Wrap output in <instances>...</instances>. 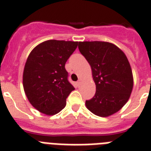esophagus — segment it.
I'll use <instances>...</instances> for the list:
<instances>
[{
    "label": "esophagus",
    "instance_id": "1",
    "mask_svg": "<svg viewBox=\"0 0 151 151\" xmlns=\"http://www.w3.org/2000/svg\"><path fill=\"white\" fill-rule=\"evenodd\" d=\"M76 84H77V86H78L80 85V81H78V82H77V83H76Z\"/></svg>",
    "mask_w": 151,
    "mask_h": 151
}]
</instances>
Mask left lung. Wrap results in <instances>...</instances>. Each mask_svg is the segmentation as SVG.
I'll use <instances>...</instances> for the list:
<instances>
[{
    "mask_svg": "<svg viewBox=\"0 0 151 151\" xmlns=\"http://www.w3.org/2000/svg\"><path fill=\"white\" fill-rule=\"evenodd\" d=\"M78 49L90 65L96 84L95 96L86 101L87 109L102 117L113 115L127 103L134 86L127 56L106 42H79Z\"/></svg>",
    "mask_w": 151,
    "mask_h": 151,
    "instance_id": "8db88e82",
    "label": "left lung"
}]
</instances>
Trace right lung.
<instances>
[{
    "label": "right lung",
    "mask_w": 151,
    "mask_h": 151,
    "mask_svg": "<svg viewBox=\"0 0 151 151\" xmlns=\"http://www.w3.org/2000/svg\"><path fill=\"white\" fill-rule=\"evenodd\" d=\"M78 42L48 40L38 45L28 55L23 73V86L30 103L46 115L64 109L75 88L68 80L65 65Z\"/></svg>",
    "instance_id": "right-lung-1"
}]
</instances>
